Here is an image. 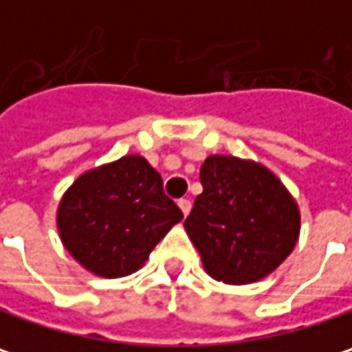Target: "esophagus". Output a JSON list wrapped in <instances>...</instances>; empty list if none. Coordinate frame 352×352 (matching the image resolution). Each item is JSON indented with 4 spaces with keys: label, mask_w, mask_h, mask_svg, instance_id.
Segmentation results:
<instances>
[{
    "label": "esophagus",
    "mask_w": 352,
    "mask_h": 352,
    "mask_svg": "<svg viewBox=\"0 0 352 352\" xmlns=\"http://www.w3.org/2000/svg\"><path fill=\"white\" fill-rule=\"evenodd\" d=\"M178 206H180V210H182L184 216H188L190 208H192V202H190L188 198H180V200H178Z\"/></svg>",
    "instance_id": "1"
}]
</instances>
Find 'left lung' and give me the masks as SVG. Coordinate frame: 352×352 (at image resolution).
<instances>
[{
	"label": "left lung",
	"instance_id": "1",
	"mask_svg": "<svg viewBox=\"0 0 352 352\" xmlns=\"http://www.w3.org/2000/svg\"><path fill=\"white\" fill-rule=\"evenodd\" d=\"M202 194L184 222L206 272L226 285L268 276L296 244L300 212L285 184L263 164L208 156Z\"/></svg>",
	"mask_w": 352,
	"mask_h": 352
}]
</instances>
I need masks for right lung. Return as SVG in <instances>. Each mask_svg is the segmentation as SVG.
Segmentation results:
<instances>
[{
	"label": "right lung",
	"mask_w": 352,
	"mask_h": 352,
	"mask_svg": "<svg viewBox=\"0 0 352 352\" xmlns=\"http://www.w3.org/2000/svg\"><path fill=\"white\" fill-rule=\"evenodd\" d=\"M184 218L164 194L162 176L138 154L84 172L58 206L65 250L104 278L136 272Z\"/></svg>",
	"instance_id": "add662e5"
}]
</instances>
